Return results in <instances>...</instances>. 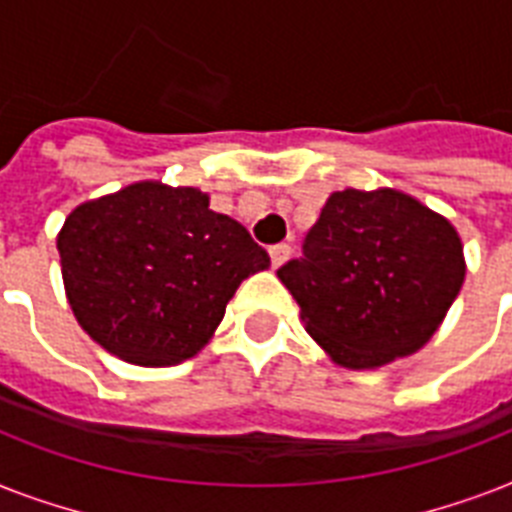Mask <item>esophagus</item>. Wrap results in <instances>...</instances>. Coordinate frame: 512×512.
I'll return each instance as SVG.
<instances>
[{"instance_id":"obj_1","label":"esophagus","mask_w":512,"mask_h":512,"mask_svg":"<svg viewBox=\"0 0 512 512\" xmlns=\"http://www.w3.org/2000/svg\"><path fill=\"white\" fill-rule=\"evenodd\" d=\"M289 252H292V247H289V244H273V247L268 249V255H271V265H273V268H279V265L284 263V260H287V257H289Z\"/></svg>"}]
</instances>
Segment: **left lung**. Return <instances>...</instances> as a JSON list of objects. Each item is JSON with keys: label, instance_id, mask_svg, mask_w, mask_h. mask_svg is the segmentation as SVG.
<instances>
[{"label": "left lung", "instance_id": "obj_1", "mask_svg": "<svg viewBox=\"0 0 512 512\" xmlns=\"http://www.w3.org/2000/svg\"><path fill=\"white\" fill-rule=\"evenodd\" d=\"M305 329L345 369H377L433 337L465 281L446 217L393 188L332 193L279 271Z\"/></svg>", "mask_w": 512, "mask_h": 512}]
</instances>
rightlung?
<instances>
[{"label":"right lung","mask_w":512,"mask_h":512,"mask_svg":"<svg viewBox=\"0 0 512 512\" xmlns=\"http://www.w3.org/2000/svg\"><path fill=\"white\" fill-rule=\"evenodd\" d=\"M68 305L108 353L140 366L196 356L271 257L199 188L132 183L84 201L58 233Z\"/></svg>","instance_id":"obj_1"}]
</instances>
